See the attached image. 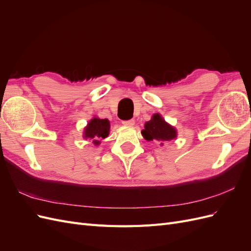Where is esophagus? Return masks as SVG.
Listing matches in <instances>:
<instances>
[{"mask_svg":"<svg viewBox=\"0 0 251 251\" xmlns=\"http://www.w3.org/2000/svg\"><path fill=\"white\" fill-rule=\"evenodd\" d=\"M124 126H132L135 125V120L134 119H130V120H125L123 121Z\"/></svg>","mask_w":251,"mask_h":251,"instance_id":"1","label":"esophagus"}]
</instances>
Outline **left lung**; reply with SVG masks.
<instances>
[{"label":"left lung","instance_id":"1","mask_svg":"<svg viewBox=\"0 0 251 251\" xmlns=\"http://www.w3.org/2000/svg\"><path fill=\"white\" fill-rule=\"evenodd\" d=\"M141 134L146 140H157L161 146H163V142L171 141L177 137L176 128L166 123L158 113L154 114L151 119L144 124V130H142Z\"/></svg>","mask_w":251,"mask_h":251}]
</instances>
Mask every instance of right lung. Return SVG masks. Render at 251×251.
I'll list each match as a JSON object with an SVG mask.
<instances>
[{
	"instance_id": "right-lung-1",
	"label": "right lung",
	"mask_w": 251,
	"mask_h": 251,
	"mask_svg": "<svg viewBox=\"0 0 251 251\" xmlns=\"http://www.w3.org/2000/svg\"><path fill=\"white\" fill-rule=\"evenodd\" d=\"M110 133V121L94 117L91 119L83 131V138L92 140L95 146L100 144V139L108 137Z\"/></svg>"
}]
</instances>
